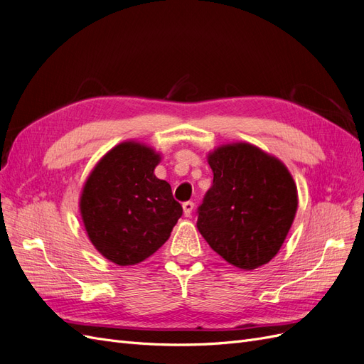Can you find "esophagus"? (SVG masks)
<instances>
[{
  "mask_svg": "<svg viewBox=\"0 0 364 364\" xmlns=\"http://www.w3.org/2000/svg\"><path fill=\"white\" fill-rule=\"evenodd\" d=\"M182 208H183V214H185L186 217H190L191 213L194 211V203H193V202H183Z\"/></svg>",
  "mask_w": 364,
  "mask_h": 364,
  "instance_id": "esophagus-1",
  "label": "esophagus"
}]
</instances>
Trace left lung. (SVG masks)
Listing matches in <instances>:
<instances>
[{"label":"left lung","mask_w":364,"mask_h":364,"mask_svg":"<svg viewBox=\"0 0 364 364\" xmlns=\"http://www.w3.org/2000/svg\"><path fill=\"white\" fill-rule=\"evenodd\" d=\"M213 186L197 208V229L214 252L245 270L267 264L281 249L297 209L287 167L238 142L209 153Z\"/></svg>","instance_id":"left-lung-1"}]
</instances>
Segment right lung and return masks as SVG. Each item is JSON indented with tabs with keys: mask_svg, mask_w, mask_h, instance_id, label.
Masks as SVG:
<instances>
[{
	"mask_svg": "<svg viewBox=\"0 0 364 364\" xmlns=\"http://www.w3.org/2000/svg\"><path fill=\"white\" fill-rule=\"evenodd\" d=\"M158 153L139 142H121L95 165L80 197L91 243L118 266H134L168 240L182 215L168 182L153 171Z\"/></svg>",
	"mask_w": 364,
	"mask_h": 364,
	"instance_id": "1",
	"label": "right lung"
}]
</instances>
